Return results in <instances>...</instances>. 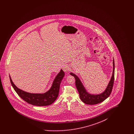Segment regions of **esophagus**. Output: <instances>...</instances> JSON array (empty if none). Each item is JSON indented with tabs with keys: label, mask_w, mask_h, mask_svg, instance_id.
Listing matches in <instances>:
<instances>
[{
	"label": "esophagus",
	"mask_w": 134,
	"mask_h": 134,
	"mask_svg": "<svg viewBox=\"0 0 134 134\" xmlns=\"http://www.w3.org/2000/svg\"><path fill=\"white\" fill-rule=\"evenodd\" d=\"M62 68L64 72H67L69 69V67L67 65V64H63L62 66Z\"/></svg>",
	"instance_id": "esophagus-1"
}]
</instances>
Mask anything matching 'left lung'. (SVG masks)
<instances>
[{
	"mask_svg": "<svg viewBox=\"0 0 134 134\" xmlns=\"http://www.w3.org/2000/svg\"><path fill=\"white\" fill-rule=\"evenodd\" d=\"M70 75L74 77L75 79V85L78 91L79 92L80 98L84 103L94 105L103 102L110 96L114 85L115 79V62L113 60V72L110 80L109 81L107 88L101 94H91L86 91L83 84L79 78L73 73H70Z\"/></svg>",
	"mask_w": 134,
	"mask_h": 134,
	"instance_id": "left-lung-1",
	"label": "left lung"
}]
</instances>
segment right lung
<instances>
[{"mask_svg":"<svg viewBox=\"0 0 134 134\" xmlns=\"http://www.w3.org/2000/svg\"><path fill=\"white\" fill-rule=\"evenodd\" d=\"M64 76V72L61 69L60 70V72L55 77L51 88L47 92L42 94L31 93L19 89L13 83L10 76L9 78L13 88L16 91L17 94L24 100L33 105L42 107L50 105L57 98L60 83Z\"/></svg>","mask_w":134,"mask_h":134,"instance_id":"1","label":"right lung"}]
</instances>
